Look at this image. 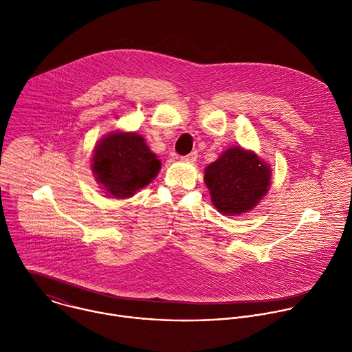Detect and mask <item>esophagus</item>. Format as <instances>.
<instances>
[{"mask_svg": "<svg viewBox=\"0 0 352 352\" xmlns=\"http://www.w3.org/2000/svg\"><path fill=\"white\" fill-rule=\"evenodd\" d=\"M181 159H182V160H185V162H190V163H195V162L197 160V152H196V151H193V152H190L189 155H186V156H182Z\"/></svg>", "mask_w": 352, "mask_h": 352, "instance_id": "1", "label": "esophagus"}]
</instances>
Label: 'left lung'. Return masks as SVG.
Instances as JSON below:
<instances>
[{"label": "left lung", "instance_id": "left-lung-1", "mask_svg": "<svg viewBox=\"0 0 352 352\" xmlns=\"http://www.w3.org/2000/svg\"><path fill=\"white\" fill-rule=\"evenodd\" d=\"M272 168L255 152L233 146L204 171L211 201L223 215L251 211L267 193Z\"/></svg>", "mask_w": 352, "mask_h": 352}]
</instances>
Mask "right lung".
<instances>
[{
	"instance_id": "1",
	"label": "right lung",
	"mask_w": 352,
	"mask_h": 352,
	"mask_svg": "<svg viewBox=\"0 0 352 352\" xmlns=\"http://www.w3.org/2000/svg\"><path fill=\"white\" fill-rule=\"evenodd\" d=\"M91 170L97 182L113 199H126L146 186L162 163L137 133L113 131L94 148Z\"/></svg>"
}]
</instances>
